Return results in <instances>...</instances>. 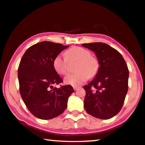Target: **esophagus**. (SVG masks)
I'll list each match as a JSON object with an SVG mask.
<instances>
[{
	"mask_svg": "<svg viewBox=\"0 0 145 145\" xmlns=\"http://www.w3.org/2000/svg\"><path fill=\"white\" fill-rule=\"evenodd\" d=\"M73 89H74L75 91H76V90H77L78 89H79V86H73Z\"/></svg>",
	"mask_w": 145,
	"mask_h": 145,
	"instance_id": "esophagus-1",
	"label": "esophagus"
}]
</instances>
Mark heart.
<instances>
[{
  "mask_svg": "<svg viewBox=\"0 0 145 145\" xmlns=\"http://www.w3.org/2000/svg\"><path fill=\"white\" fill-rule=\"evenodd\" d=\"M66 56L67 57L62 54H58L53 61L55 70L61 75L68 72V59L79 61L75 70L77 72L68 74L64 77V81L66 84L79 86L86 81L89 76L92 77L97 74L99 64L97 59L91 57L90 52L88 50L79 46L72 47L66 52Z\"/></svg>",
  "mask_w": 145,
  "mask_h": 145,
  "instance_id": "obj_1",
  "label": "heart"
}]
</instances>
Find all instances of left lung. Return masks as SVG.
I'll return each mask as SVG.
<instances>
[{
	"mask_svg": "<svg viewBox=\"0 0 145 145\" xmlns=\"http://www.w3.org/2000/svg\"><path fill=\"white\" fill-rule=\"evenodd\" d=\"M82 46L95 53L100 65L95 78L83 86L86 91L84 109L96 118H113L122 108L127 93L128 66L120 53L106 44L93 42Z\"/></svg>",
	"mask_w": 145,
	"mask_h": 145,
	"instance_id": "1",
	"label": "left lung"
}]
</instances>
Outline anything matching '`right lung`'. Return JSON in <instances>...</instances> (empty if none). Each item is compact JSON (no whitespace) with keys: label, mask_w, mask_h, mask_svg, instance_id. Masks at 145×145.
I'll return each mask as SVG.
<instances>
[{"label":"right lung","mask_w":145,"mask_h":145,"mask_svg":"<svg viewBox=\"0 0 145 145\" xmlns=\"http://www.w3.org/2000/svg\"><path fill=\"white\" fill-rule=\"evenodd\" d=\"M69 46L49 41L35 44L27 49L18 68L20 93L29 111L44 120L59 116L67 107L74 90L70 85L54 88L63 82L54 68L56 56Z\"/></svg>","instance_id":"right-lung-1"}]
</instances>
